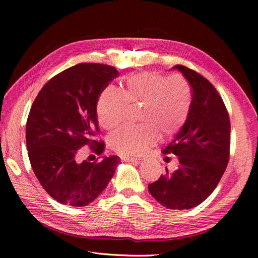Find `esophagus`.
I'll use <instances>...</instances> for the list:
<instances>
[{"label": "esophagus", "mask_w": 258, "mask_h": 258, "mask_svg": "<svg viewBox=\"0 0 258 258\" xmlns=\"http://www.w3.org/2000/svg\"><path fill=\"white\" fill-rule=\"evenodd\" d=\"M121 160L127 161V162H139L140 159L139 158H135V157H127V156H122Z\"/></svg>", "instance_id": "34e87169"}]
</instances>
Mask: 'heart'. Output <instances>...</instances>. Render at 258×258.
<instances>
[{
	"mask_svg": "<svg viewBox=\"0 0 258 258\" xmlns=\"http://www.w3.org/2000/svg\"><path fill=\"white\" fill-rule=\"evenodd\" d=\"M122 91L115 86L103 89L97 102V116L103 129H113L124 120L130 103H143L140 126H124L108 137L112 150L124 156L144 153L157 141L159 130L171 135L187 120L191 95L187 82L179 75L166 76L156 72H142L126 79Z\"/></svg>",
	"mask_w": 258,
	"mask_h": 258,
	"instance_id": "heart-1",
	"label": "heart"
}]
</instances>
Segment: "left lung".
<instances>
[{
  "mask_svg": "<svg viewBox=\"0 0 258 258\" xmlns=\"http://www.w3.org/2000/svg\"><path fill=\"white\" fill-rule=\"evenodd\" d=\"M192 91L190 111L184 126L163 148L174 154L178 168L166 169L148 185L152 196L171 210L197 207L215 189L229 160L230 121L228 112L214 86L196 71L177 64Z\"/></svg>",
  "mask_w": 258,
  "mask_h": 258,
  "instance_id": "1",
  "label": "left lung"
}]
</instances>
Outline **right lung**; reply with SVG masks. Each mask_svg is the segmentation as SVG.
I'll list each match as a JSON object with an SVG mask.
<instances>
[{"label": "right lung", "mask_w": 258, "mask_h": 258, "mask_svg": "<svg viewBox=\"0 0 258 258\" xmlns=\"http://www.w3.org/2000/svg\"><path fill=\"white\" fill-rule=\"evenodd\" d=\"M118 76L111 66L80 63L53 76L31 107L26 139L29 159L43 188L62 205L84 207L102 192L118 166L117 156L97 162L77 161L81 147L101 155L97 102L108 83Z\"/></svg>", "instance_id": "add662e5"}]
</instances>
